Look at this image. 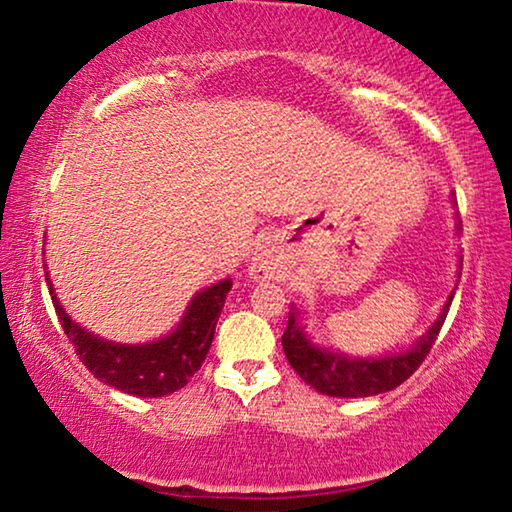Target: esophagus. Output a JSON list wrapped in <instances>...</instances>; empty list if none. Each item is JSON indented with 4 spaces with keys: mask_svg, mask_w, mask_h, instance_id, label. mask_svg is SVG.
I'll return each instance as SVG.
<instances>
[{
    "mask_svg": "<svg viewBox=\"0 0 512 512\" xmlns=\"http://www.w3.org/2000/svg\"><path fill=\"white\" fill-rule=\"evenodd\" d=\"M249 270L256 279H282L289 272V261L275 242L265 240L256 247Z\"/></svg>",
    "mask_w": 512,
    "mask_h": 512,
    "instance_id": "esophagus-1",
    "label": "esophagus"
}]
</instances>
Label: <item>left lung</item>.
I'll list each match as a JSON object with an SVG mask.
<instances>
[{
  "label": "left lung",
  "instance_id": "8db88e82",
  "mask_svg": "<svg viewBox=\"0 0 512 512\" xmlns=\"http://www.w3.org/2000/svg\"><path fill=\"white\" fill-rule=\"evenodd\" d=\"M452 298L440 312L429 331H426L419 342L408 352L384 356V359H349V356L333 354L328 349L314 347L310 340L305 338L303 328L296 321V310L289 312V324L282 335V347L286 359H289L291 368L305 380L312 389L321 391L326 396H340V398H359V396H375L384 394V391L396 389L403 384L415 370L422 366V361L429 356L431 347L436 345V338L440 328L445 324L447 310H450Z\"/></svg>",
  "mask_w": 512,
  "mask_h": 512
}]
</instances>
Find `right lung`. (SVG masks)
<instances>
[{
  "label": "right lung",
  "instance_id": "obj_1",
  "mask_svg": "<svg viewBox=\"0 0 512 512\" xmlns=\"http://www.w3.org/2000/svg\"><path fill=\"white\" fill-rule=\"evenodd\" d=\"M230 286L233 282L223 279L200 291L188 305L177 331L149 345H118V342L97 338L86 328L74 324L55 296L53 305L62 331L74 345V352L97 380L125 394L158 398L186 387V382L198 373L212 347L216 321H219Z\"/></svg>",
  "mask_w": 512,
  "mask_h": 512
}]
</instances>
